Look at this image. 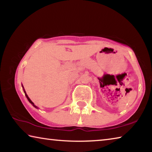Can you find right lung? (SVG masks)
Masks as SVG:
<instances>
[{
    "label": "right lung",
    "mask_w": 152,
    "mask_h": 152,
    "mask_svg": "<svg viewBox=\"0 0 152 152\" xmlns=\"http://www.w3.org/2000/svg\"><path fill=\"white\" fill-rule=\"evenodd\" d=\"M23 86V91H24V92H25V96H26V97H27V100H28V101H29V102H30V103H31V104L33 105V107H35V108H37V107L35 106V105L34 104V103H33V102H32L31 101V99H29V96H27V94H26V92H25V89H24V87H23V86Z\"/></svg>",
    "instance_id": "obj_1"
}]
</instances>
